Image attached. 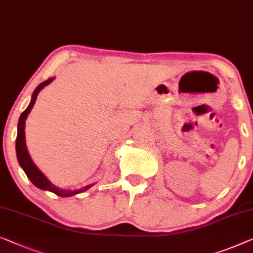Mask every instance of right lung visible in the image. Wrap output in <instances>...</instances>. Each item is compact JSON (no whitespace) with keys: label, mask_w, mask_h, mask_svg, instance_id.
Returning <instances> with one entry per match:
<instances>
[{"label":"right lung","mask_w":253,"mask_h":253,"mask_svg":"<svg viewBox=\"0 0 253 253\" xmlns=\"http://www.w3.org/2000/svg\"><path fill=\"white\" fill-rule=\"evenodd\" d=\"M54 80V78H51L46 81L42 82L41 84H39L36 86V89L34 90V92L32 94V99L31 102H29L28 107L25 109L23 112V114L20 115L19 121H18V132H17V139H16V152H17V159L18 162H19L20 167L23 168V170L25 171V173L28 177L29 180H31L33 184H34L36 187L42 189V190H47V192L54 193L58 196L61 197H69L73 195H76V194L83 193L85 192L86 189H89L90 187H92L94 184H90L84 186V187L80 188V189H75V190H71V189H63L54 186L52 182H51L49 179H47L43 172L39 169L38 167L35 166V163L33 162V160L31 159V155L27 151L26 147V138H25V122H26V119L29 113H31L33 106H34L36 98H38V94L40 91H41L43 87L46 86L47 84H50Z\"/></svg>","instance_id":"obj_1"}]
</instances>
